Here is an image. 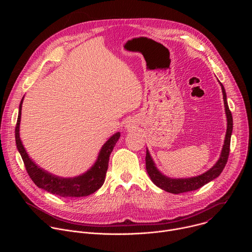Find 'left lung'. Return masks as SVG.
<instances>
[{"instance_id":"1","label":"left lung","mask_w":252,"mask_h":252,"mask_svg":"<svg viewBox=\"0 0 252 252\" xmlns=\"http://www.w3.org/2000/svg\"><path fill=\"white\" fill-rule=\"evenodd\" d=\"M222 94H223V100H224V106H225V113H226V118H227V129H226V134H225V139H224V145L223 149L221 152V156L218 162L213 165L209 170L204 172L201 175L191 177V178H182V179H172L169 177L164 176L161 174L158 168L155 166V163L151 158V155L149 151L147 150V156H146V167L147 171L151 177L154 184L158 187L159 189L171 192V193H183V192H188L191 190H196L206 185L207 183L213 181L214 178H217L221 171L223 170L227 159L229 156V151H230V137H231V132H232V127H233V122H232V116L231 112L228 107L227 104V99H226V93L224 90V87L220 83Z\"/></svg>"}]
</instances>
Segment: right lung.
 Listing matches in <instances>:
<instances>
[{"instance_id":"right-lung-1","label":"right lung","mask_w":252,"mask_h":252,"mask_svg":"<svg viewBox=\"0 0 252 252\" xmlns=\"http://www.w3.org/2000/svg\"><path fill=\"white\" fill-rule=\"evenodd\" d=\"M23 99L24 97L22 98L20 103L19 116L15 129L16 145L23 158L26 170L32 181L34 183V185L40 189H43L53 194L62 197L88 196L96 191L104 183V177L107 170V165H109L110 156L116 146L117 141L121 136L120 132L114 134L104 143L99 152L95 163L86 173L74 178H61L55 176L40 168L33 161H32V159L26 153L25 148L22 145L19 130Z\"/></svg>"}]
</instances>
